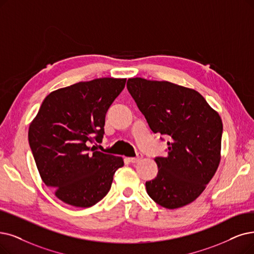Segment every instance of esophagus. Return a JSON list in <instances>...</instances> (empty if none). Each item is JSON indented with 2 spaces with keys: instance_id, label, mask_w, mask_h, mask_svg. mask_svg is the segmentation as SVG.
I'll return each mask as SVG.
<instances>
[{
  "instance_id": "esophagus-1",
  "label": "esophagus",
  "mask_w": 254,
  "mask_h": 254,
  "mask_svg": "<svg viewBox=\"0 0 254 254\" xmlns=\"http://www.w3.org/2000/svg\"><path fill=\"white\" fill-rule=\"evenodd\" d=\"M141 158H143V154H141V153H137L136 157H130V158H128V159H129L130 162H132V164H134V162H138Z\"/></svg>"
}]
</instances>
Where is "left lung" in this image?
I'll return each instance as SVG.
<instances>
[{
  "instance_id": "obj_1",
  "label": "left lung",
  "mask_w": 254,
  "mask_h": 254,
  "mask_svg": "<svg viewBox=\"0 0 254 254\" xmlns=\"http://www.w3.org/2000/svg\"><path fill=\"white\" fill-rule=\"evenodd\" d=\"M130 95L154 133L169 138L168 156L156 157L157 176L146 182L157 204L175 209L196 200L220 164L222 120L195 89L144 78L127 81Z\"/></svg>"
}]
</instances>
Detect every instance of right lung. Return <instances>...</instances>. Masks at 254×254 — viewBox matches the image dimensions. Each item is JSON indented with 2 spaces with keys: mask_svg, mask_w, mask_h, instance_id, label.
Returning <instances> with one entry per match:
<instances>
[{
  "mask_svg": "<svg viewBox=\"0 0 254 254\" xmlns=\"http://www.w3.org/2000/svg\"><path fill=\"white\" fill-rule=\"evenodd\" d=\"M126 79L99 78L59 88L46 97L29 127L39 175L64 203L90 207L109 191L123 158L97 151L105 115Z\"/></svg>",
  "mask_w": 254,
  "mask_h": 254,
  "instance_id": "obj_1",
  "label": "right lung"
}]
</instances>
